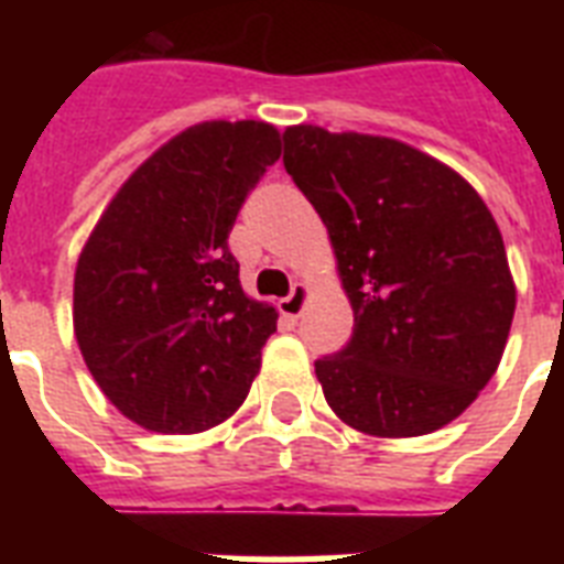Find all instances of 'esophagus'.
Instances as JSON below:
<instances>
[{
    "label": "esophagus",
    "mask_w": 564,
    "mask_h": 564,
    "mask_svg": "<svg viewBox=\"0 0 564 564\" xmlns=\"http://www.w3.org/2000/svg\"><path fill=\"white\" fill-rule=\"evenodd\" d=\"M307 301H310L307 283H295L290 295L281 301V313L290 318H299L301 313H304V307H307Z\"/></svg>",
    "instance_id": "obj_1"
}]
</instances>
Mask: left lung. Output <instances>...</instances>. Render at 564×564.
Instances as JSON below:
<instances>
[{
    "mask_svg": "<svg viewBox=\"0 0 564 564\" xmlns=\"http://www.w3.org/2000/svg\"><path fill=\"white\" fill-rule=\"evenodd\" d=\"M283 166L325 221L354 310L351 343L316 360L330 410L380 438L451 424L498 371L516 316L486 202L392 137L292 126Z\"/></svg>",
    "mask_w": 564,
    "mask_h": 564,
    "instance_id": "left-lung-1",
    "label": "left lung"
}]
</instances>
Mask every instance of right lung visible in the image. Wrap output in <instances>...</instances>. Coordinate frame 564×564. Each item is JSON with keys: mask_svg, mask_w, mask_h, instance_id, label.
<instances>
[{"mask_svg": "<svg viewBox=\"0 0 564 564\" xmlns=\"http://www.w3.org/2000/svg\"><path fill=\"white\" fill-rule=\"evenodd\" d=\"M278 158L269 122H198L131 172L84 242L75 339L140 427L202 433L246 401L278 310L242 292L228 234Z\"/></svg>", "mask_w": 564, "mask_h": 564, "instance_id": "right-lung-1", "label": "right lung"}]
</instances>
